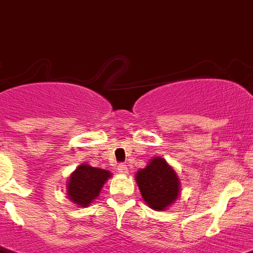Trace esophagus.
<instances>
[{
    "label": "esophagus",
    "mask_w": 253,
    "mask_h": 253,
    "mask_svg": "<svg viewBox=\"0 0 253 253\" xmlns=\"http://www.w3.org/2000/svg\"><path fill=\"white\" fill-rule=\"evenodd\" d=\"M117 169H118V173H121V174H127L128 173V168L126 166H123V164H119Z\"/></svg>",
    "instance_id": "1"
}]
</instances>
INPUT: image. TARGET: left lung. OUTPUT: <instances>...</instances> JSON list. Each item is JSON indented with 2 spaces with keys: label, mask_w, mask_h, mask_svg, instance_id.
Returning <instances> with one entry per match:
<instances>
[{
  "label": "left lung",
  "mask_w": 253,
  "mask_h": 253,
  "mask_svg": "<svg viewBox=\"0 0 253 253\" xmlns=\"http://www.w3.org/2000/svg\"><path fill=\"white\" fill-rule=\"evenodd\" d=\"M143 200L151 209L163 211L180 196V178L166 159L155 156L135 174Z\"/></svg>",
  "instance_id": "1"
}]
</instances>
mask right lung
Listing matches in <instances>:
<instances>
[{
	"label": "right lung",
	"instance_id": "right-lung-1",
	"mask_svg": "<svg viewBox=\"0 0 253 253\" xmlns=\"http://www.w3.org/2000/svg\"><path fill=\"white\" fill-rule=\"evenodd\" d=\"M111 173L106 169L94 168L89 164L77 167L67 182V198L79 208H87L99 196Z\"/></svg>",
	"mask_w": 253,
	"mask_h": 253
}]
</instances>
